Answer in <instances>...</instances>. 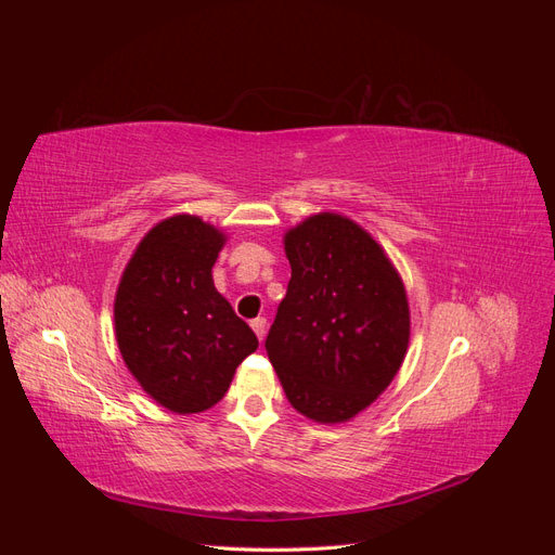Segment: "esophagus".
<instances>
[{
  "mask_svg": "<svg viewBox=\"0 0 555 555\" xmlns=\"http://www.w3.org/2000/svg\"><path fill=\"white\" fill-rule=\"evenodd\" d=\"M251 328H255L257 338H259V340H263V335H266V319H263V317L251 319Z\"/></svg>",
  "mask_w": 555,
  "mask_h": 555,
  "instance_id": "obj_1",
  "label": "esophagus"
}]
</instances>
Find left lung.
Masks as SVG:
<instances>
[{
    "label": "left lung",
    "instance_id": "obj_1",
    "mask_svg": "<svg viewBox=\"0 0 555 555\" xmlns=\"http://www.w3.org/2000/svg\"><path fill=\"white\" fill-rule=\"evenodd\" d=\"M287 296L266 335L292 405L314 422H347L391 384L405 359V287L382 247L347 217L314 215L284 236Z\"/></svg>",
    "mask_w": 555,
    "mask_h": 555
}]
</instances>
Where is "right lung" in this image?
<instances>
[{
	"label": "right lung",
	"mask_w": 555,
	"mask_h": 555,
	"mask_svg": "<svg viewBox=\"0 0 555 555\" xmlns=\"http://www.w3.org/2000/svg\"><path fill=\"white\" fill-rule=\"evenodd\" d=\"M224 236L176 215L141 241L115 296V333L131 375L159 405L194 414L220 402L255 331L212 284Z\"/></svg>",
	"instance_id": "right-lung-1"
}]
</instances>
